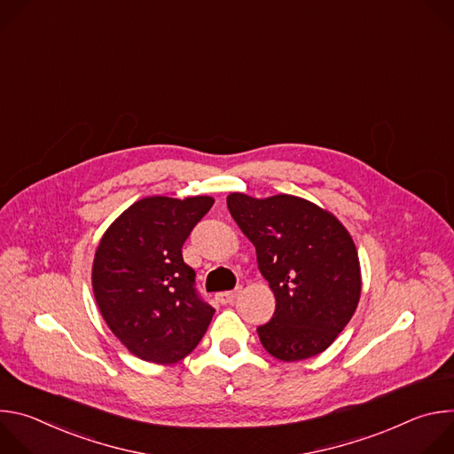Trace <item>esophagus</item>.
I'll return each instance as SVG.
<instances>
[{"mask_svg": "<svg viewBox=\"0 0 454 454\" xmlns=\"http://www.w3.org/2000/svg\"><path fill=\"white\" fill-rule=\"evenodd\" d=\"M239 287L235 289V291H223V293H217L215 294V300L219 301V303H223V305H226V303H231L237 296H239Z\"/></svg>", "mask_w": 454, "mask_h": 454, "instance_id": "1", "label": "esophagus"}]
</instances>
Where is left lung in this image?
<instances>
[{
  "label": "left lung",
  "mask_w": 454,
  "mask_h": 454,
  "mask_svg": "<svg viewBox=\"0 0 454 454\" xmlns=\"http://www.w3.org/2000/svg\"><path fill=\"white\" fill-rule=\"evenodd\" d=\"M226 203L275 293L273 317L256 329L262 347L287 363L327 350L361 294L357 249L345 226L287 193L254 200L237 192Z\"/></svg>",
  "instance_id": "left-lung-1"
}]
</instances>
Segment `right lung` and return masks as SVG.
<instances>
[{"mask_svg": "<svg viewBox=\"0 0 454 454\" xmlns=\"http://www.w3.org/2000/svg\"><path fill=\"white\" fill-rule=\"evenodd\" d=\"M214 200L145 198L104 233L93 261V293L113 334L144 361L170 364L205 336L215 309L196 289L181 247Z\"/></svg>", "mask_w": 454, "mask_h": 454, "instance_id": "1", "label": "right lung"}]
</instances>
